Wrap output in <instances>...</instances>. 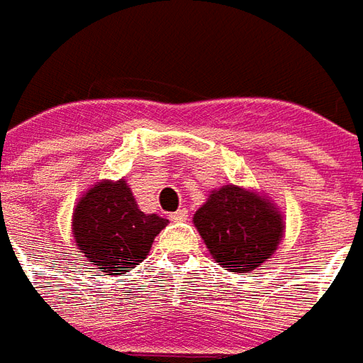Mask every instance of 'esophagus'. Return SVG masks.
I'll list each match as a JSON object with an SVG mask.
<instances>
[{
  "instance_id": "obj_1",
  "label": "esophagus",
  "mask_w": 363,
  "mask_h": 363,
  "mask_svg": "<svg viewBox=\"0 0 363 363\" xmlns=\"http://www.w3.org/2000/svg\"><path fill=\"white\" fill-rule=\"evenodd\" d=\"M169 218H172L174 222H186V220H188V210H186V208H179V210H175Z\"/></svg>"
}]
</instances>
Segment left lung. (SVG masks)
Instances as JSON below:
<instances>
[{"mask_svg": "<svg viewBox=\"0 0 363 363\" xmlns=\"http://www.w3.org/2000/svg\"><path fill=\"white\" fill-rule=\"evenodd\" d=\"M210 255L222 269L248 272L271 258L283 238L281 210L252 189L222 186L194 214Z\"/></svg>", "mask_w": 363, "mask_h": 363, "instance_id": "left-lung-1", "label": "left lung"}]
</instances>
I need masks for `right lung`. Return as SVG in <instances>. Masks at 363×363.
<instances>
[{"label": "right lung", "instance_id": "add662e5", "mask_svg": "<svg viewBox=\"0 0 363 363\" xmlns=\"http://www.w3.org/2000/svg\"><path fill=\"white\" fill-rule=\"evenodd\" d=\"M167 222L141 212L125 179H103L78 200L72 234L89 264L106 274H125L145 260Z\"/></svg>", "mask_w": 363, "mask_h": 363}]
</instances>
